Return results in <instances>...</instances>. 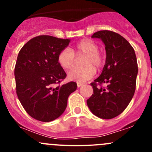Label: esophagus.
Here are the masks:
<instances>
[{"mask_svg": "<svg viewBox=\"0 0 152 152\" xmlns=\"http://www.w3.org/2000/svg\"><path fill=\"white\" fill-rule=\"evenodd\" d=\"M84 85V83H81V82H77V87H80L81 86H82Z\"/></svg>", "mask_w": 152, "mask_h": 152, "instance_id": "esophagus-1", "label": "esophagus"}]
</instances>
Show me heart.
Instances as JSON below:
<instances>
[{
	"instance_id": "heart-1",
	"label": "heart",
	"mask_w": 152,
	"mask_h": 152,
	"mask_svg": "<svg viewBox=\"0 0 152 152\" xmlns=\"http://www.w3.org/2000/svg\"><path fill=\"white\" fill-rule=\"evenodd\" d=\"M77 57L82 59L83 67L75 68L68 73L70 80L77 82H86L91 79L96 70H100L105 63V56L99 50V45L90 39H84L74 45L73 50L64 48L58 55V62L65 70H72L76 66Z\"/></svg>"
}]
</instances>
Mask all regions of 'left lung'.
<instances>
[{
  "label": "left lung",
  "mask_w": 152,
  "mask_h": 152,
  "mask_svg": "<svg viewBox=\"0 0 152 152\" xmlns=\"http://www.w3.org/2000/svg\"><path fill=\"white\" fill-rule=\"evenodd\" d=\"M92 37L102 39L107 57L102 74L90 84L93 94L87 104L95 115L111 119L123 113L134 96L138 71L137 58L132 46L119 34L102 30ZM104 83L107 84V88L102 87Z\"/></svg>",
  "instance_id": "obj_1"
}]
</instances>
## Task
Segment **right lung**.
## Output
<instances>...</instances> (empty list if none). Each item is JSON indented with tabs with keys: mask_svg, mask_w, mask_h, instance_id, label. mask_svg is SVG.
I'll use <instances>...</instances> for the list:
<instances>
[{
	"mask_svg": "<svg viewBox=\"0 0 152 152\" xmlns=\"http://www.w3.org/2000/svg\"><path fill=\"white\" fill-rule=\"evenodd\" d=\"M70 42L40 35L31 39L18 53L15 67L17 95L26 113L39 121L59 118L66 109L68 96L76 90L74 82L53 87L66 78L58 55Z\"/></svg>",
	"mask_w": 152,
	"mask_h": 152,
	"instance_id": "right-lung-1",
	"label": "right lung"
}]
</instances>
